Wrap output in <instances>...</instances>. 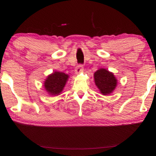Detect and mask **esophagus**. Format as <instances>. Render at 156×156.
<instances>
[{
    "label": "esophagus",
    "mask_w": 156,
    "mask_h": 156,
    "mask_svg": "<svg viewBox=\"0 0 156 156\" xmlns=\"http://www.w3.org/2000/svg\"><path fill=\"white\" fill-rule=\"evenodd\" d=\"M83 70V65H78V66H76L74 72H75V74H80L81 73H82Z\"/></svg>",
    "instance_id": "esophagus-1"
}]
</instances>
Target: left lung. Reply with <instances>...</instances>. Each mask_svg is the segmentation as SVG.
Wrapping results in <instances>:
<instances>
[{
  "label": "left lung",
  "instance_id": "obj_1",
  "mask_svg": "<svg viewBox=\"0 0 156 156\" xmlns=\"http://www.w3.org/2000/svg\"><path fill=\"white\" fill-rule=\"evenodd\" d=\"M95 84L102 95L107 96L115 91L117 80L114 74L104 68H101L94 74Z\"/></svg>",
  "mask_w": 156,
  "mask_h": 156
}]
</instances>
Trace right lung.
Masks as SVG:
<instances>
[{"mask_svg":"<svg viewBox=\"0 0 156 156\" xmlns=\"http://www.w3.org/2000/svg\"><path fill=\"white\" fill-rule=\"evenodd\" d=\"M69 75L61 72L55 71L47 76L44 87L47 93L51 96H58L61 94L69 79Z\"/></svg>","mask_w":156,"mask_h":156,"instance_id":"obj_1","label":"right lung"}]
</instances>
